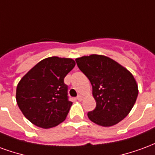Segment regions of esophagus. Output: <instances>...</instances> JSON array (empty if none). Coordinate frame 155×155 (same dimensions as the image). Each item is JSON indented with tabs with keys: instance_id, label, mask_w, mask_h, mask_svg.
<instances>
[{
	"instance_id": "obj_1",
	"label": "esophagus",
	"mask_w": 155,
	"mask_h": 155,
	"mask_svg": "<svg viewBox=\"0 0 155 155\" xmlns=\"http://www.w3.org/2000/svg\"><path fill=\"white\" fill-rule=\"evenodd\" d=\"M76 99H77V100H78V101H82V100H83V96H82L81 94H79V95H78L77 98H76Z\"/></svg>"
}]
</instances>
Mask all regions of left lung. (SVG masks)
Instances as JSON below:
<instances>
[{
	"instance_id": "1",
	"label": "left lung",
	"mask_w": 155,
	"mask_h": 155,
	"mask_svg": "<svg viewBox=\"0 0 155 155\" xmlns=\"http://www.w3.org/2000/svg\"><path fill=\"white\" fill-rule=\"evenodd\" d=\"M91 81L96 107L87 114L96 124L109 127L124 120L132 110L139 90L133 74L118 62L101 54L75 59Z\"/></svg>"
}]
</instances>
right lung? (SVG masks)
Masks as SVG:
<instances>
[{
	"mask_svg": "<svg viewBox=\"0 0 155 155\" xmlns=\"http://www.w3.org/2000/svg\"><path fill=\"white\" fill-rule=\"evenodd\" d=\"M71 58H45L22 77L16 88V102L35 125L49 129L62 123L72 102L68 100L66 74L74 67Z\"/></svg>",
	"mask_w": 155,
	"mask_h": 155,
	"instance_id": "add662e5",
	"label": "right lung"
}]
</instances>
